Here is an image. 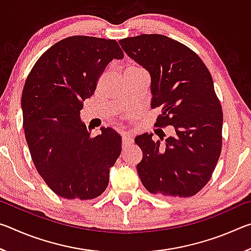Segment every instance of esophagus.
Segmentation results:
<instances>
[{
	"label": "esophagus",
	"mask_w": 251,
	"mask_h": 251,
	"mask_svg": "<svg viewBox=\"0 0 251 251\" xmlns=\"http://www.w3.org/2000/svg\"><path fill=\"white\" fill-rule=\"evenodd\" d=\"M134 142L133 137H131L130 133H128V131H124L122 135V145H123V148L124 147H127L128 145H131Z\"/></svg>",
	"instance_id": "obj_1"
}]
</instances>
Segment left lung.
<instances>
[{
    "label": "left lung",
    "instance_id": "8db88e82",
    "mask_svg": "<svg viewBox=\"0 0 251 251\" xmlns=\"http://www.w3.org/2000/svg\"><path fill=\"white\" fill-rule=\"evenodd\" d=\"M120 44L150 72L151 108L161 109L155 126L175 128L165 141L148 133L135 138L143 151L138 176L151 194L194 196L209 181L223 145V110L209 71L193 50L161 34Z\"/></svg>",
    "mask_w": 251,
    "mask_h": 251
}]
</instances>
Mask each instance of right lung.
<instances>
[{"label": "right lung", "instance_id": "obj_1", "mask_svg": "<svg viewBox=\"0 0 251 251\" xmlns=\"http://www.w3.org/2000/svg\"><path fill=\"white\" fill-rule=\"evenodd\" d=\"M124 53L115 40L75 35L37 59L22 93L23 127L37 173L66 199H94L105 192L122 137L101 127L91 136L79 117L105 67Z\"/></svg>", "mask_w": 251, "mask_h": 251}]
</instances>
